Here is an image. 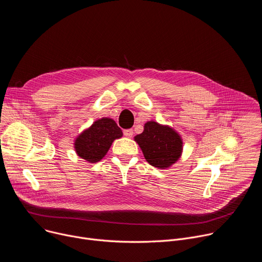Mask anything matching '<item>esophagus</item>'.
<instances>
[{
  "instance_id": "34e87169",
  "label": "esophagus",
  "mask_w": 262,
  "mask_h": 262,
  "mask_svg": "<svg viewBox=\"0 0 262 262\" xmlns=\"http://www.w3.org/2000/svg\"><path fill=\"white\" fill-rule=\"evenodd\" d=\"M123 135H124L125 137H127V138H132L133 135H134V132H133V129H130V128L124 129V130H123Z\"/></svg>"
}]
</instances>
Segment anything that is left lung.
I'll return each mask as SVG.
<instances>
[{
	"label": "left lung",
	"mask_w": 262,
	"mask_h": 262,
	"mask_svg": "<svg viewBox=\"0 0 262 262\" xmlns=\"http://www.w3.org/2000/svg\"><path fill=\"white\" fill-rule=\"evenodd\" d=\"M146 161L160 169L169 168L181 156L182 140L173 128L148 121L142 134L135 137Z\"/></svg>",
	"instance_id": "8db88e82"
}]
</instances>
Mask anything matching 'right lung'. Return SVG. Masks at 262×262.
<instances>
[{
  "label": "right lung",
  "instance_id": "right-lung-1",
  "mask_svg": "<svg viewBox=\"0 0 262 262\" xmlns=\"http://www.w3.org/2000/svg\"><path fill=\"white\" fill-rule=\"evenodd\" d=\"M121 128L111 118H101L84 130L74 141L77 155L89 163L99 162L114 140L122 137Z\"/></svg>",
  "mask_w": 262,
  "mask_h": 262
}]
</instances>
